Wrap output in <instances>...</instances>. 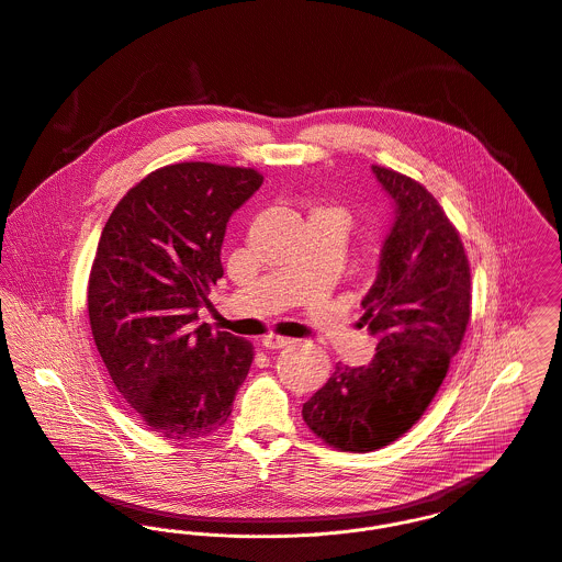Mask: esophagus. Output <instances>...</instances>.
I'll return each instance as SVG.
<instances>
[{"instance_id": "obj_1", "label": "esophagus", "mask_w": 562, "mask_h": 562, "mask_svg": "<svg viewBox=\"0 0 562 562\" xmlns=\"http://www.w3.org/2000/svg\"><path fill=\"white\" fill-rule=\"evenodd\" d=\"M262 347L265 349H282V347H286V345H291L293 340L286 337H278V335H267V337H262Z\"/></svg>"}]
</instances>
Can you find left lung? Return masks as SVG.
Here are the masks:
<instances>
[{"mask_svg":"<svg viewBox=\"0 0 562 562\" xmlns=\"http://www.w3.org/2000/svg\"><path fill=\"white\" fill-rule=\"evenodd\" d=\"M395 202L362 322L378 338L367 367L338 362L304 404L306 426L333 448L373 451L406 435L448 375L471 317V269L458 229L417 180L371 167Z\"/></svg>","mask_w":562,"mask_h":562,"instance_id":"1","label":"left lung"}]
</instances>
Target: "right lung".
<instances>
[{
    "label": "right lung",
    "mask_w": 562,
    "mask_h": 562,
    "mask_svg": "<svg viewBox=\"0 0 562 562\" xmlns=\"http://www.w3.org/2000/svg\"><path fill=\"white\" fill-rule=\"evenodd\" d=\"M260 184L256 169L167 165L134 184L102 229L91 333L116 391L167 439L217 432L249 373V340L195 322L224 276L225 225Z\"/></svg>",
    "instance_id": "right-lung-1"
}]
</instances>
